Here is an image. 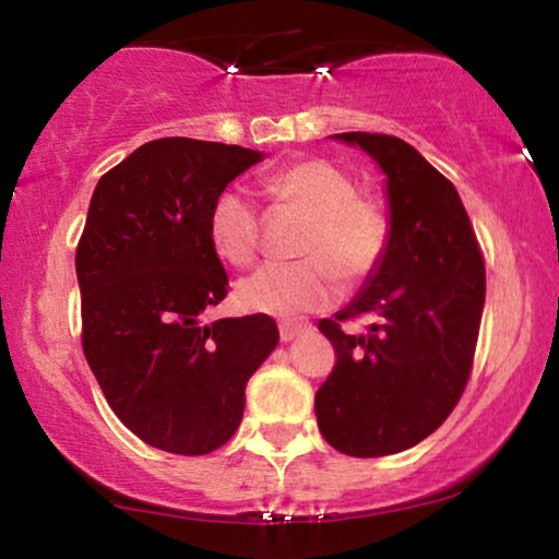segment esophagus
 I'll list each match as a JSON object with an SVG mask.
<instances>
[{
	"label": "esophagus",
	"mask_w": 559,
	"mask_h": 559,
	"mask_svg": "<svg viewBox=\"0 0 559 559\" xmlns=\"http://www.w3.org/2000/svg\"><path fill=\"white\" fill-rule=\"evenodd\" d=\"M305 331H310L308 320H285V323H280V338L285 343L295 341L297 335L305 333Z\"/></svg>",
	"instance_id": "esophagus-1"
}]
</instances>
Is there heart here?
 <instances>
[{"mask_svg":"<svg viewBox=\"0 0 559 559\" xmlns=\"http://www.w3.org/2000/svg\"><path fill=\"white\" fill-rule=\"evenodd\" d=\"M277 205L308 216L297 239V262H270L243 277L236 300L264 316L323 310L341 293L338 277L356 285L377 270L389 243V221L377 203L358 195L356 182L325 159H302L266 178ZM209 239L234 266L254 262L259 211L241 190H224L211 205Z\"/></svg>","mask_w":559,"mask_h":559,"instance_id":"b5f03b06","label":"heart"}]
</instances>
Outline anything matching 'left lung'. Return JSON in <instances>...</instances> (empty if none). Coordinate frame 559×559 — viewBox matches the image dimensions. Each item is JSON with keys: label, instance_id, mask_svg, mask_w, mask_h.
Wrapping results in <instances>:
<instances>
[{"label": "left lung", "instance_id": "8db88e82", "mask_svg": "<svg viewBox=\"0 0 559 559\" xmlns=\"http://www.w3.org/2000/svg\"><path fill=\"white\" fill-rule=\"evenodd\" d=\"M384 173L389 243L354 300L320 320L333 343L331 377L316 394L323 438L341 453H402L445 423L468 381L486 302V270L461 195L400 136L343 132ZM377 314L369 334L343 319Z\"/></svg>", "mask_w": 559, "mask_h": 559}]
</instances>
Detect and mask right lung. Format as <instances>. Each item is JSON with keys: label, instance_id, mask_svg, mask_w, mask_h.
<instances>
[{"label": "right lung", "instance_id": "1", "mask_svg": "<svg viewBox=\"0 0 559 559\" xmlns=\"http://www.w3.org/2000/svg\"><path fill=\"white\" fill-rule=\"evenodd\" d=\"M264 152L165 136L98 180L75 251L83 354L121 423L152 448L205 455L228 442L243 389L280 331L270 316L203 312L228 277L209 239V213Z\"/></svg>", "mask_w": 559, "mask_h": 559}]
</instances>
